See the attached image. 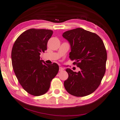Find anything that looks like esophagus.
I'll return each mask as SVG.
<instances>
[{"label":"esophagus","mask_w":120,"mask_h":120,"mask_svg":"<svg viewBox=\"0 0 120 120\" xmlns=\"http://www.w3.org/2000/svg\"><path fill=\"white\" fill-rule=\"evenodd\" d=\"M64 70V68H63L62 67H59V71H63Z\"/></svg>","instance_id":"1"}]
</instances>
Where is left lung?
Returning a JSON list of instances; mask_svg holds the SVG:
<instances>
[{
    "mask_svg": "<svg viewBox=\"0 0 120 120\" xmlns=\"http://www.w3.org/2000/svg\"><path fill=\"white\" fill-rule=\"evenodd\" d=\"M62 36L70 45V59L81 69L74 72L66 69L68 78L64 82V88L76 97L90 94L99 86L105 73L107 52L103 41L97 34L81 28L64 32Z\"/></svg>",
    "mask_w": 120,
    "mask_h": 120,
    "instance_id": "8db88e82",
    "label": "left lung"
}]
</instances>
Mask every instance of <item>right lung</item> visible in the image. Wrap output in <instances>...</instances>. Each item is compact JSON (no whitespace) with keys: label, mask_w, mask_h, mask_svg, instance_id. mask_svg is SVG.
<instances>
[{"label":"right lung","mask_w":120,"mask_h":120,"mask_svg":"<svg viewBox=\"0 0 120 120\" xmlns=\"http://www.w3.org/2000/svg\"><path fill=\"white\" fill-rule=\"evenodd\" d=\"M52 34L51 30L28 29L13 45L11 58L15 74L24 90L33 96L46 93L51 81L58 73V64H46L40 57L41 53L47 50Z\"/></svg>","instance_id":"1"}]
</instances>
